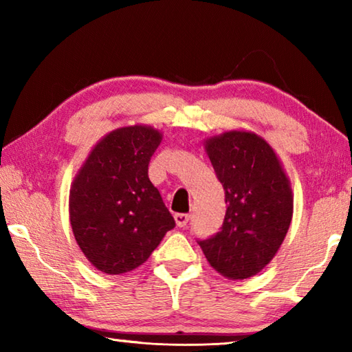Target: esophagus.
Instances as JSON below:
<instances>
[{
	"label": "esophagus",
	"mask_w": 352,
	"mask_h": 352,
	"mask_svg": "<svg viewBox=\"0 0 352 352\" xmlns=\"http://www.w3.org/2000/svg\"><path fill=\"white\" fill-rule=\"evenodd\" d=\"M174 219H175V223H177V226H180V228H183V226H186V225H188L189 214H175Z\"/></svg>",
	"instance_id": "34e87169"
}]
</instances>
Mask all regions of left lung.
Masks as SVG:
<instances>
[{"label":"left lung","instance_id":"1","mask_svg":"<svg viewBox=\"0 0 352 352\" xmlns=\"http://www.w3.org/2000/svg\"><path fill=\"white\" fill-rule=\"evenodd\" d=\"M205 148L228 206L219 233L199 245L222 276L258 275L289 231L294 214L289 178L269 142L253 132L230 130L208 138Z\"/></svg>","mask_w":352,"mask_h":352}]
</instances>
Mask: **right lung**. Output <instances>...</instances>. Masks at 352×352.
Returning a JSON list of instances; mask_svg holds the SVG:
<instances>
[{
  "mask_svg": "<svg viewBox=\"0 0 352 352\" xmlns=\"http://www.w3.org/2000/svg\"><path fill=\"white\" fill-rule=\"evenodd\" d=\"M162 138L148 126L113 130L93 147L71 184L76 242L107 275L135 270L175 226L147 174Z\"/></svg>",
  "mask_w": 352,
  "mask_h": 352,
  "instance_id": "right-lung-1",
  "label": "right lung"
}]
</instances>
